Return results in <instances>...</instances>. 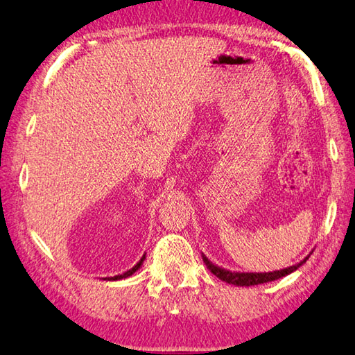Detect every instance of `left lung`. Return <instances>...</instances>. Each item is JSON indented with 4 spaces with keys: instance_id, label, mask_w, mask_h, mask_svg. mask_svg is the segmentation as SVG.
<instances>
[{
    "instance_id": "1",
    "label": "left lung",
    "mask_w": 355,
    "mask_h": 355,
    "mask_svg": "<svg viewBox=\"0 0 355 355\" xmlns=\"http://www.w3.org/2000/svg\"><path fill=\"white\" fill-rule=\"evenodd\" d=\"M311 254V252H310ZM310 254L300 261V263L289 266L286 269H280V270H274V272H237V270H228L225 267H220L217 264H214L211 259H207L206 254H202V261H205L207 269L212 272L214 275L218 277L222 282H226L230 284H236V286H254V284H261V283H269L278 280V278L286 277L289 274H293L294 270H297L300 266H304L306 263V259L310 258Z\"/></svg>"
}]
</instances>
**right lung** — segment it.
I'll return each instance as SVG.
<instances>
[{"label":"right lung","mask_w":355,"mask_h":355,"mask_svg":"<svg viewBox=\"0 0 355 355\" xmlns=\"http://www.w3.org/2000/svg\"><path fill=\"white\" fill-rule=\"evenodd\" d=\"M146 259V253L143 254L141 257V259L138 261V263L132 267V269H129L127 272H124V274H119V275H114V277H105L103 278V280H108V282H116V280H123V278H127V277H130V275H133L135 274V272L139 269V267H141V264H143V261Z\"/></svg>","instance_id":"right-lung-1"}]
</instances>
